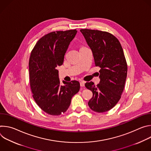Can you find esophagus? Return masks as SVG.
<instances>
[{
  "mask_svg": "<svg viewBox=\"0 0 151 151\" xmlns=\"http://www.w3.org/2000/svg\"><path fill=\"white\" fill-rule=\"evenodd\" d=\"M85 81H81L80 82V85H81V87H84V86H85Z\"/></svg>",
  "mask_w": 151,
  "mask_h": 151,
  "instance_id": "obj_1",
  "label": "esophagus"
}]
</instances>
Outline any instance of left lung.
Segmentation results:
<instances>
[{
	"mask_svg": "<svg viewBox=\"0 0 151 151\" xmlns=\"http://www.w3.org/2000/svg\"><path fill=\"white\" fill-rule=\"evenodd\" d=\"M92 50L96 66L99 70L100 83L85 84L93 92L88 104L90 109L103 113L112 109L121 97L127 75V64L118 39L112 34L97 30L81 29Z\"/></svg>",
	"mask_w": 151,
	"mask_h": 151,
	"instance_id": "obj_1",
	"label": "left lung"
}]
</instances>
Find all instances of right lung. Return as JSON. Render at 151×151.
I'll return each instance as SVG.
<instances>
[{
	"instance_id": "right-lung-1",
	"label": "right lung",
	"mask_w": 151,
	"mask_h": 151,
	"mask_svg": "<svg viewBox=\"0 0 151 151\" xmlns=\"http://www.w3.org/2000/svg\"><path fill=\"white\" fill-rule=\"evenodd\" d=\"M76 33V29L50 32L37 42L31 52L29 66L32 96L40 108L51 115L65 112L80 88L77 81H63L64 85H60L57 69L63 63Z\"/></svg>"
}]
</instances>
